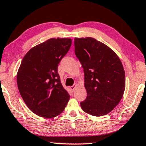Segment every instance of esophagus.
Segmentation results:
<instances>
[{
    "instance_id": "34e87169",
    "label": "esophagus",
    "mask_w": 146,
    "mask_h": 146,
    "mask_svg": "<svg viewBox=\"0 0 146 146\" xmlns=\"http://www.w3.org/2000/svg\"><path fill=\"white\" fill-rule=\"evenodd\" d=\"M76 86H77V84H76V83L74 84L73 86H70V89L72 90V91H74V89L76 88Z\"/></svg>"
}]
</instances>
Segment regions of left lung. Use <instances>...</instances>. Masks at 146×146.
<instances>
[{
  "mask_svg": "<svg viewBox=\"0 0 146 146\" xmlns=\"http://www.w3.org/2000/svg\"><path fill=\"white\" fill-rule=\"evenodd\" d=\"M74 47L84 68L87 92L81 108L92 116L107 115L119 103L125 88L121 62L109 46L92 37H76Z\"/></svg>",
  "mask_w": 146,
  "mask_h": 146,
  "instance_id": "8db88e82",
  "label": "left lung"
}]
</instances>
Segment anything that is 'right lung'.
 <instances>
[{"mask_svg":"<svg viewBox=\"0 0 146 146\" xmlns=\"http://www.w3.org/2000/svg\"><path fill=\"white\" fill-rule=\"evenodd\" d=\"M72 45L70 38H51L32 48L17 74L21 97L35 115L53 118L63 112L70 95L60 82L58 66Z\"/></svg>","mask_w":146,"mask_h":146,"instance_id":"right-lung-1","label":"right lung"}]
</instances>
